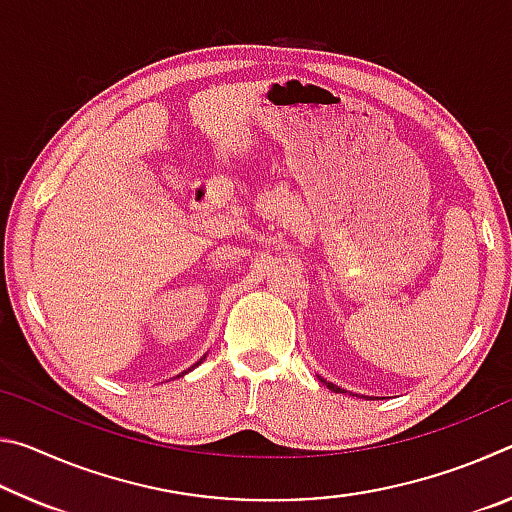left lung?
I'll return each mask as SVG.
<instances>
[{
  "instance_id": "left-lung-1",
  "label": "left lung",
  "mask_w": 512,
  "mask_h": 512,
  "mask_svg": "<svg viewBox=\"0 0 512 512\" xmlns=\"http://www.w3.org/2000/svg\"><path fill=\"white\" fill-rule=\"evenodd\" d=\"M320 379V377H318ZM320 381H325V379H320ZM325 386L329 388V391H334V393H341V388L336 386V384H332V381H325Z\"/></svg>"
}]
</instances>
